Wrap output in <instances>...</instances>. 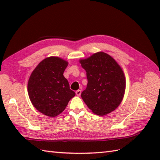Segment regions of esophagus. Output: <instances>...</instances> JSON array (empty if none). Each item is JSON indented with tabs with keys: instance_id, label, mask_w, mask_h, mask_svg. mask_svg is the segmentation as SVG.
Masks as SVG:
<instances>
[{
	"instance_id": "esophagus-1",
	"label": "esophagus",
	"mask_w": 160,
	"mask_h": 160,
	"mask_svg": "<svg viewBox=\"0 0 160 160\" xmlns=\"http://www.w3.org/2000/svg\"><path fill=\"white\" fill-rule=\"evenodd\" d=\"M76 95H77L78 96H80V94H81V90H78V91H76Z\"/></svg>"
}]
</instances>
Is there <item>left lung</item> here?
<instances>
[{"label":"left lung","instance_id":"left-lung-1","mask_svg":"<svg viewBox=\"0 0 160 160\" xmlns=\"http://www.w3.org/2000/svg\"><path fill=\"white\" fill-rule=\"evenodd\" d=\"M88 80L81 97L93 113L104 115L116 109L123 99L126 80L120 66L113 58L98 52L80 60Z\"/></svg>","mask_w":160,"mask_h":160}]
</instances>
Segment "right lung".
<instances>
[{
	"label": "right lung",
	"mask_w": 160,
	"mask_h": 160,
	"mask_svg": "<svg viewBox=\"0 0 160 160\" xmlns=\"http://www.w3.org/2000/svg\"><path fill=\"white\" fill-rule=\"evenodd\" d=\"M68 62L58 57H49L33 71L28 81V93L32 104L40 113L56 117L65 109L75 96L63 76Z\"/></svg>",
	"instance_id": "add662e5"
}]
</instances>
